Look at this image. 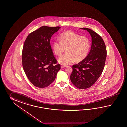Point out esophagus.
Wrapping results in <instances>:
<instances>
[{"label":"esophagus","mask_w":127,"mask_h":127,"mask_svg":"<svg viewBox=\"0 0 127 127\" xmlns=\"http://www.w3.org/2000/svg\"><path fill=\"white\" fill-rule=\"evenodd\" d=\"M65 67H66V65H62L61 66V68H65Z\"/></svg>","instance_id":"obj_1"}]
</instances>
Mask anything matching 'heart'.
<instances>
[{"label":"heart","mask_w":127,"mask_h":127,"mask_svg":"<svg viewBox=\"0 0 127 127\" xmlns=\"http://www.w3.org/2000/svg\"><path fill=\"white\" fill-rule=\"evenodd\" d=\"M60 41L52 44L53 50L56 55L61 56L66 49V53L60 57L58 62L68 65L74 62H79L86 57L90 50V42L86 36H81L72 31H66L60 36Z\"/></svg>","instance_id":"b5f03b06"}]
</instances>
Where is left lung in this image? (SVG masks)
<instances>
[{"label": "left lung", "instance_id": "obj_1", "mask_svg": "<svg viewBox=\"0 0 127 127\" xmlns=\"http://www.w3.org/2000/svg\"><path fill=\"white\" fill-rule=\"evenodd\" d=\"M92 37L91 50L88 56L76 65H73L70 76L72 83L78 89H84L92 86L102 74L105 65L107 52L105 43L99 34L88 28Z\"/></svg>", "mask_w": 127, "mask_h": 127}]
</instances>
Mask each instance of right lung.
I'll list each match as a JSON object with an SVG mask.
<instances>
[{
	"label": "right lung",
	"instance_id": "right-lung-1",
	"mask_svg": "<svg viewBox=\"0 0 127 127\" xmlns=\"http://www.w3.org/2000/svg\"><path fill=\"white\" fill-rule=\"evenodd\" d=\"M60 27L42 26L29 34L22 52L23 70L34 86L45 88L56 78L61 65L54 56L50 40Z\"/></svg>",
	"mask_w": 127,
	"mask_h": 127
}]
</instances>
